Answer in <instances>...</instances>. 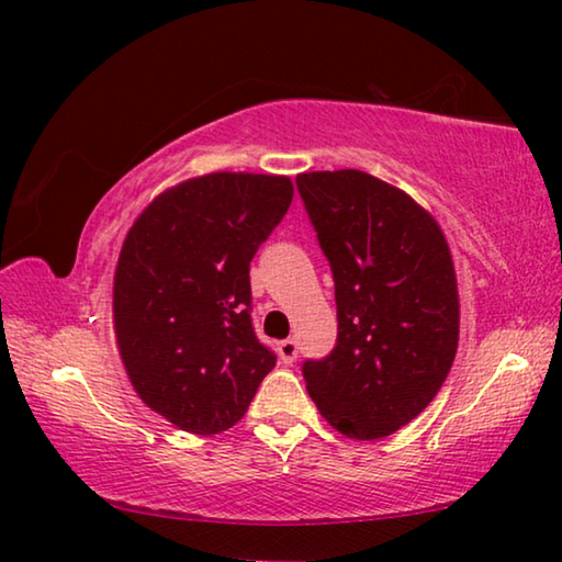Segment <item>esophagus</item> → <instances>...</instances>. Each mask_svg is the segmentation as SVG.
<instances>
[{
    "label": "esophagus",
    "instance_id": "1",
    "mask_svg": "<svg viewBox=\"0 0 562 562\" xmlns=\"http://www.w3.org/2000/svg\"><path fill=\"white\" fill-rule=\"evenodd\" d=\"M297 351H300V347L294 339H282L278 345V355L282 359V364H292V361L297 359Z\"/></svg>",
    "mask_w": 562,
    "mask_h": 562
}]
</instances>
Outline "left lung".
Segmentation results:
<instances>
[{
	"mask_svg": "<svg viewBox=\"0 0 562 562\" xmlns=\"http://www.w3.org/2000/svg\"><path fill=\"white\" fill-rule=\"evenodd\" d=\"M335 280L337 345L302 376L339 434L372 441L439 392L459 347V290L439 223L404 190L361 170L297 176Z\"/></svg>",
	"mask_w": 562,
	"mask_h": 562,
	"instance_id": "left-lung-1",
	"label": "left lung"
}]
</instances>
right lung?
I'll use <instances>...</instances> for the list:
<instances>
[{
  "mask_svg": "<svg viewBox=\"0 0 562 562\" xmlns=\"http://www.w3.org/2000/svg\"><path fill=\"white\" fill-rule=\"evenodd\" d=\"M292 180L211 173L160 193L123 240L113 327L138 396L190 434L240 422L274 351L252 327L250 260L292 203Z\"/></svg>",
  "mask_w": 562,
  "mask_h": 562,
  "instance_id": "add662e5",
  "label": "right lung"
}]
</instances>
